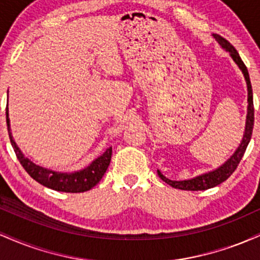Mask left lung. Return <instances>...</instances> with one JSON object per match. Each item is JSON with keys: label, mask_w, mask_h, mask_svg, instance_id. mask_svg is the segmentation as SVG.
I'll return each mask as SVG.
<instances>
[{"label": "left lung", "mask_w": 260, "mask_h": 260, "mask_svg": "<svg viewBox=\"0 0 260 260\" xmlns=\"http://www.w3.org/2000/svg\"><path fill=\"white\" fill-rule=\"evenodd\" d=\"M214 38L216 39L217 43H219L226 51L230 52L231 57L234 58V61L237 63L240 70L242 71L244 79L247 82V88H248V113H247V121H246V131H244V136L242 139V143L238 147L236 153L232 155L230 159L223 164L222 166H220L219 169L215 170L213 172H209V174L198 176V177L192 178V180L187 181H171L169 178H166L165 176L161 174L160 171H157V175L162 181H165L166 183L170 184L171 187L177 188V189H183V190H205L209 188H213L217 186V184L222 183L223 181H226L228 178L235 172V170L237 169L238 164L242 160L244 151H246L247 147H248V143L250 138H252V132H253V126H254V106H253V91H252V84H250L249 79V73L247 70L246 64L243 63L242 58L238 55L237 50L232 46L231 44L226 40L225 38H222L221 35H214Z\"/></svg>", "instance_id": "obj_1"}]
</instances>
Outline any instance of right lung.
Returning a JSON list of instances; mask_svg holds the SVG:
<instances>
[{
  "mask_svg": "<svg viewBox=\"0 0 260 260\" xmlns=\"http://www.w3.org/2000/svg\"><path fill=\"white\" fill-rule=\"evenodd\" d=\"M6 121H7V129L8 134H10L11 144L14 149V153H16L20 165L30 175L31 178H34L35 181L45 187L66 193L86 192L99 183L107 168H109L110 161H111L112 148L107 149L105 153L98 157L96 160L92 161L86 169L73 172V174H62V172H55L51 170L40 168V166L35 165L34 162L24 157V155L22 154V151L19 150V148L17 147L13 138H12L8 109H6Z\"/></svg>",
  "mask_w": 260,
  "mask_h": 260,
  "instance_id": "add662e5",
  "label": "right lung"
}]
</instances>
